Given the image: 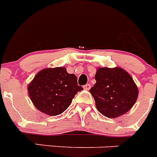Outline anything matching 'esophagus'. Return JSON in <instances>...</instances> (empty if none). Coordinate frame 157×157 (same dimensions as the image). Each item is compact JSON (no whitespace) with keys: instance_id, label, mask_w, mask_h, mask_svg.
<instances>
[{"instance_id":"1","label":"esophagus","mask_w":157,"mask_h":157,"mask_svg":"<svg viewBox=\"0 0 157 157\" xmlns=\"http://www.w3.org/2000/svg\"><path fill=\"white\" fill-rule=\"evenodd\" d=\"M90 83H87L86 85L83 86V89H85V90H90Z\"/></svg>"}]
</instances>
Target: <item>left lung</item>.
<instances>
[{
  "mask_svg": "<svg viewBox=\"0 0 157 157\" xmlns=\"http://www.w3.org/2000/svg\"><path fill=\"white\" fill-rule=\"evenodd\" d=\"M96 83L90 89L97 109L108 118H117L129 111L139 91L131 76L123 69L100 67L95 74Z\"/></svg>",
  "mask_w": 157,
  "mask_h": 157,
  "instance_id": "1",
  "label": "left lung"
}]
</instances>
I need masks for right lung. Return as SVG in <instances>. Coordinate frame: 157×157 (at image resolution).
I'll list each match as a JSON object with an SVG mask.
<instances>
[{
	"label": "right lung",
	"instance_id": "add662e5",
	"mask_svg": "<svg viewBox=\"0 0 157 157\" xmlns=\"http://www.w3.org/2000/svg\"><path fill=\"white\" fill-rule=\"evenodd\" d=\"M82 90L77 84V77L68 74L64 67L41 70L28 87L29 97L36 108L51 116L63 113Z\"/></svg>",
	"mask_w": 157,
	"mask_h": 157
}]
</instances>
